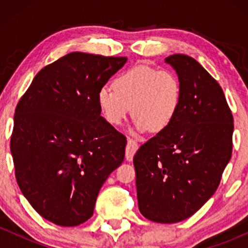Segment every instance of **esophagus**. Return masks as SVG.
<instances>
[{
    "label": "esophagus",
    "mask_w": 248,
    "mask_h": 248,
    "mask_svg": "<svg viewBox=\"0 0 248 248\" xmlns=\"http://www.w3.org/2000/svg\"><path fill=\"white\" fill-rule=\"evenodd\" d=\"M139 144L134 139L128 138L127 141V146H126V160L127 161H132L134 155H135L136 150H138Z\"/></svg>",
    "instance_id": "esophagus-1"
}]
</instances>
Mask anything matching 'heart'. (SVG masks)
Masks as SVG:
<instances>
[{
    "instance_id": "heart-1",
    "label": "heart",
    "mask_w": 248,
    "mask_h": 248,
    "mask_svg": "<svg viewBox=\"0 0 248 248\" xmlns=\"http://www.w3.org/2000/svg\"><path fill=\"white\" fill-rule=\"evenodd\" d=\"M96 100L105 120L112 126H120L132 107L139 132H161L177 114L182 85L171 70L135 65L115 77L113 88L102 86Z\"/></svg>"
}]
</instances>
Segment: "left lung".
I'll return each instance as SVG.
<instances>
[{
  "label": "left lung",
  "mask_w": 248,
  "mask_h": 248,
  "mask_svg": "<svg viewBox=\"0 0 248 248\" xmlns=\"http://www.w3.org/2000/svg\"><path fill=\"white\" fill-rule=\"evenodd\" d=\"M182 85L171 124L134 156L139 209L156 223L189 218L212 197L232 155L233 116L220 85L192 57L169 56Z\"/></svg>",
  "instance_id": "1"
}]
</instances>
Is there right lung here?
Listing matches in <instances>:
<instances>
[{
	"mask_svg": "<svg viewBox=\"0 0 248 248\" xmlns=\"http://www.w3.org/2000/svg\"><path fill=\"white\" fill-rule=\"evenodd\" d=\"M126 57L71 52L37 73L19 99L10 139L17 184L43 218L77 226L122 163L126 136L100 115L96 95Z\"/></svg>",
	"mask_w": 248,
	"mask_h": 248,
	"instance_id": "1",
	"label": "right lung"
}]
</instances>
